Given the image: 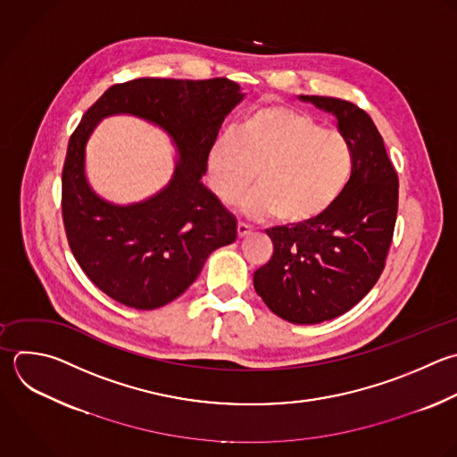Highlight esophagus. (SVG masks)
Segmentation results:
<instances>
[{"label": "esophagus", "instance_id": "34e87169", "mask_svg": "<svg viewBox=\"0 0 457 457\" xmlns=\"http://www.w3.org/2000/svg\"><path fill=\"white\" fill-rule=\"evenodd\" d=\"M250 232H252V227H250V225H246V223H243V221L237 223V236H239V237H245V236H248Z\"/></svg>", "mask_w": 457, "mask_h": 457}]
</instances>
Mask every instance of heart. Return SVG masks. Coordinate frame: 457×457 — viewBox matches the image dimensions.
<instances>
[{"label": "heart", "instance_id": "obj_1", "mask_svg": "<svg viewBox=\"0 0 457 457\" xmlns=\"http://www.w3.org/2000/svg\"><path fill=\"white\" fill-rule=\"evenodd\" d=\"M209 182L223 204L245 200L250 216L300 225L327 212L345 191L352 173L346 139L307 112L264 107L250 112L234 139L218 141L207 155Z\"/></svg>", "mask_w": 457, "mask_h": 457}]
</instances>
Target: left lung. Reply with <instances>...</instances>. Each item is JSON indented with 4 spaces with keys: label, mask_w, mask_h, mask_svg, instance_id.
<instances>
[{
    "label": "left lung",
    "mask_w": 457,
    "mask_h": 457,
    "mask_svg": "<svg viewBox=\"0 0 457 457\" xmlns=\"http://www.w3.org/2000/svg\"><path fill=\"white\" fill-rule=\"evenodd\" d=\"M300 100L337 120L352 152V175L320 218L266 230L273 255L253 273V287L282 320L312 325L352 309L378 280L396 221L398 177L362 109L328 96Z\"/></svg>",
    "instance_id": "obj_1"
}]
</instances>
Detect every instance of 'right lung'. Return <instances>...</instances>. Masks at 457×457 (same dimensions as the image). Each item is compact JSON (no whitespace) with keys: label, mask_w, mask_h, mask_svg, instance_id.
<instances>
[{"label":"right lung","mask_w":457,"mask_h":457,"mask_svg":"<svg viewBox=\"0 0 457 457\" xmlns=\"http://www.w3.org/2000/svg\"><path fill=\"white\" fill-rule=\"evenodd\" d=\"M243 96L228 79H136L107 89L84 114L62 170V220L77 262L116 302L143 311L170 303L216 248L236 241V218L202 179L221 123ZM116 113L161 126L179 152L170 184L139 204L104 201L85 177V145Z\"/></svg>","instance_id":"1"}]
</instances>
